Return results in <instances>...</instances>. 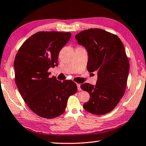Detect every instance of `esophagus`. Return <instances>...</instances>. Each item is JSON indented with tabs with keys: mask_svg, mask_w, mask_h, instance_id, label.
<instances>
[{
	"mask_svg": "<svg viewBox=\"0 0 146 146\" xmlns=\"http://www.w3.org/2000/svg\"><path fill=\"white\" fill-rule=\"evenodd\" d=\"M77 88L78 91H81V88H80V84H77Z\"/></svg>",
	"mask_w": 146,
	"mask_h": 146,
	"instance_id": "obj_1",
	"label": "esophagus"
}]
</instances>
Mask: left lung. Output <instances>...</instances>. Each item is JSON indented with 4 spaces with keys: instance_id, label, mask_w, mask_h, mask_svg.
I'll return each instance as SVG.
<instances>
[{
    "instance_id": "left-lung-1",
    "label": "left lung",
    "mask_w": 146,
    "mask_h": 146,
    "mask_svg": "<svg viewBox=\"0 0 146 146\" xmlns=\"http://www.w3.org/2000/svg\"><path fill=\"white\" fill-rule=\"evenodd\" d=\"M75 37L88 52V71L98 74L96 85L80 86L90 94L83 107L94 114H107L118 104L126 89L129 62L123 44L116 35L99 29L85 30Z\"/></svg>"
}]
</instances>
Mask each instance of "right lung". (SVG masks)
I'll return each instance as SVG.
<instances>
[{"label": "right lung", "mask_w": 146, "mask_h": 146, "mask_svg": "<svg viewBox=\"0 0 146 146\" xmlns=\"http://www.w3.org/2000/svg\"><path fill=\"white\" fill-rule=\"evenodd\" d=\"M71 36L70 32H37L25 41L15 56V78L21 96L32 112L44 118L63 114L69 97L77 91L72 80L48 77V70L58 66L60 50Z\"/></svg>", "instance_id": "obj_1"}]
</instances>
